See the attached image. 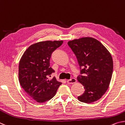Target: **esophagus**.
Instances as JSON below:
<instances>
[{
	"instance_id": "esophagus-1",
	"label": "esophagus",
	"mask_w": 125,
	"mask_h": 125,
	"mask_svg": "<svg viewBox=\"0 0 125 125\" xmlns=\"http://www.w3.org/2000/svg\"><path fill=\"white\" fill-rule=\"evenodd\" d=\"M76 82V80L75 78H72L71 79L68 80L67 81V83L68 84H73V83H75Z\"/></svg>"
}]
</instances>
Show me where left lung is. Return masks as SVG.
<instances>
[{
    "label": "left lung",
    "instance_id": "obj_1",
    "mask_svg": "<svg viewBox=\"0 0 125 125\" xmlns=\"http://www.w3.org/2000/svg\"><path fill=\"white\" fill-rule=\"evenodd\" d=\"M80 69L77 80L84 86V92L78 97L80 102L91 103L101 98L110 84L113 61L110 52L102 44L92 37L69 41Z\"/></svg>",
    "mask_w": 125,
    "mask_h": 125
}]
</instances>
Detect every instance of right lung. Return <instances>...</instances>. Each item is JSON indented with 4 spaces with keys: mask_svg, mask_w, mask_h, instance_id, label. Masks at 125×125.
Segmentation results:
<instances>
[{
    "mask_svg": "<svg viewBox=\"0 0 125 125\" xmlns=\"http://www.w3.org/2000/svg\"><path fill=\"white\" fill-rule=\"evenodd\" d=\"M62 43L47 41L35 43L28 48L20 61V83L28 95L38 103L51 99L61 84L55 77L50 80L49 77L55 72L50 67L52 54Z\"/></svg>",
    "mask_w": 125,
    "mask_h": 125,
    "instance_id": "obj_1",
    "label": "right lung"
}]
</instances>
